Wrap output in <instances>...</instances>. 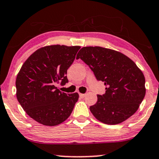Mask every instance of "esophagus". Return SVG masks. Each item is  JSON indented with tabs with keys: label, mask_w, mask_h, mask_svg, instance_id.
Wrapping results in <instances>:
<instances>
[{
	"label": "esophagus",
	"mask_w": 159,
	"mask_h": 159,
	"mask_svg": "<svg viewBox=\"0 0 159 159\" xmlns=\"http://www.w3.org/2000/svg\"><path fill=\"white\" fill-rule=\"evenodd\" d=\"M80 96L81 98H84V96H85V94H84V93H80Z\"/></svg>",
	"instance_id": "34e87169"
}]
</instances>
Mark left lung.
<instances>
[{
	"instance_id": "8db88e82",
	"label": "left lung",
	"mask_w": 159,
	"mask_h": 159,
	"mask_svg": "<svg viewBox=\"0 0 159 159\" xmlns=\"http://www.w3.org/2000/svg\"><path fill=\"white\" fill-rule=\"evenodd\" d=\"M79 58L106 86L105 93L97 95V102L90 107L97 120L109 125L118 124L137 112L145 96V79L132 60L101 47H82L77 53Z\"/></svg>"
}]
</instances>
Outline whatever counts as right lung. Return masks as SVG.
<instances>
[{
	"mask_svg": "<svg viewBox=\"0 0 159 159\" xmlns=\"http://www.w3.org/2000/svg\"><path fill=\"white\" fill-rule=\"evenodd\" d=\"M80 49L59 44L42 47L22 66L16 79V98L36 122L54 126L71 114L79 94L61 92L55 85L69 82L67 70Z\"/></svg>",
	"mask_w": 159,
	"mask_h": 159,
	"instance_id": "obj_1",
	"label": "right lung"
}]
</instances>
